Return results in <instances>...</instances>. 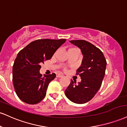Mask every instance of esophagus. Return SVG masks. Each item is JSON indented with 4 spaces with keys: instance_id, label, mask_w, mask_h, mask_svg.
Masks as SVG:
<instances>
[{
    "instance_id": "1",
    "label": "esophagus",
    "mask_w": 127,
    "mask_h": 127,
    "mask_svg": "<svg viewBox=\"0 0 127 127\" xmlns=\"http://www.w3.org/2000/svg\"><path fill=\"white\" fill-rule=\"evenodd\" d=\"M56 76H57V77H62L63 75L62 74H60V73H57V74H56Z\"/></svg>"
}]
</instances>
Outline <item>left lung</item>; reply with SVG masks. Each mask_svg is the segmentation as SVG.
<instances>
[{
  "instance_id": "8db88e82",
  "label": "left lung",
  "mask_w": 127,
  "mask_h": 127,
  "mask_svg": "<svg viewBox=\"0 0 127 127\" xmlns=\"http://www.w3.org/2000/svg\"><path fill=\"white\" fill-rule=\"evenodd\" d=\"M69 41L80 49L83 59L76 73L80 76L81 82L76 84V81L71 80L65 94L71 102L83 104L91 100L101 86L106 61L103 53L89 42L85 40Z\"/></svg>"
}]
</instances>
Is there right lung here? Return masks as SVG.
<instances>
[{
    "instance_id": "1",
    "label": "right lung",
    "mask_w": 127,
    "mask_h": 127,
    "mask_svg": "<svg viewBox=\"0 0 127 127\" xmlns=\"http://www.w3.org/2000/svg\"><path fill=\"white\" fill-rule=\"evenodd\" d=\"M65 39H42L32 41L21 50L13 65V83L16 94L23 102L36 104L45 96L50 82L54 79L53 73L42 77L40 64L50 60Z\"/></svg>"
}]
</instances>
